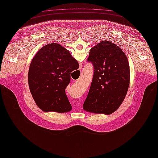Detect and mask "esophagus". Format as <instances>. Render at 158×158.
<instances>
[{"instance_id":"obj_1","label":"esophagus","mask_w":158,"mask_h":158,"mask_svg":"<svg viewBox=\"0 0 158 158\" xmlns=\"http://www.w3.org/2000/svg\"><path fill=\"white\" fill-rule=\"evenodd\" d=\"M81 68H82V64H80V68H79V69H81Z\"/></svg>"}]
</instances>
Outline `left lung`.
I'll return each instance as SVG.
<instances>
[{
    "mask_svg": "<svg viewBox=\"0 0 158 158\" xmlns=\"http://www.w3.org/2000/svg\"><path fill=\"white\" fill-rule=\"evenodd\" d=\"M94 73L83 109L109 115L123 103L130 84V67L124 53L115 44L103 41L92 48L87 58Z\"/></svg>",
    "mask_w": 158,
    "mask_h": 158,
    "instance_id": "8db88e82",
    "label": "left lung"
}]
</instances>
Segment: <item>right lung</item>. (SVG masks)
I'll return each instance as SVG.
<instances>
[{
  "label": "right lung",
  "instance_id": "right-lung-1",
  "mask_svg": "<svg viewBox=\"0 0 158 158\" xmlns=\"http://www.w3.org/2000/svg\"><path fill=\"white\" fill-rule=\"evenodd\" d=\"M79 68L68 50L57 43L41 48L33 59L28 80L30 92L37 106L45 112H69L72 106L65 89L71 73Z\"/></svg>",
  "mask_w": 158,
  "mask_h": 158
}]
</instances>
